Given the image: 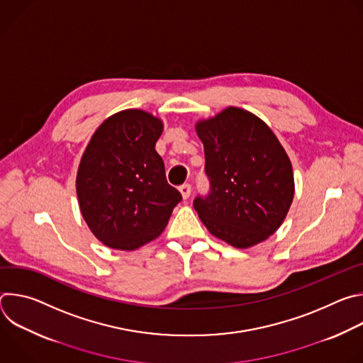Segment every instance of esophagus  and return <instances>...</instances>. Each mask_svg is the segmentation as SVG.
Instances as JSON below:
<instances>
[{"mask_svg": "<svg viewBox=\"0 0 363 363\" xmlns=\"http://www.w3.org/2000/svg\"><path fill=\"white\" fill-rule=\"evenodd\" d=\"M191 185L189 184H184V185H181L179 186V192H181V195H182V198L184 199H186V198H189V195H191Z\"/></svg>", "mask_w": 363, "mask_h": 363, "instance_id": "esophagus-1", "label": "esophagus"}]
</instances>
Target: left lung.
I'll return each mask as SVG.
<instances>
[{
  "label": "left lung",
  "mask_w": 363,
  "mask_h": 363,
  "mask_svg": "<svg viewBox=\"0 0 363 363\" xmlns=\"http://www.w3.org/2000/svg\"><path fill=\"white\" fill-rule=\"evenodd\" d=\"M211 191L194 208L214 237L235 248L263 242L283 224L294 196L287 153L258 116L228 106L195 123Z\"/></svg>",
  "instance_id": "obj_1"
}]
</instances>
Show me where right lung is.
<instances>
[{
    "label": "right lung",
    "instance_id": "obj_1",
    "mask_svg": "<svg viewBox=\"0 0 363 363\" xmlns=\"http://www.w3.org/2000/svg\"><path fill=\"white\" fill-rule=\"evenodd\" d=\"M162 130L160 118L126 109L103 122L83 152L76 177L80 213L111 248L132 251L160 237L182 199L155 150Z\"/></svg>",
    "mask_w": 363,
    "mask_h": 363
}]
</instances>
